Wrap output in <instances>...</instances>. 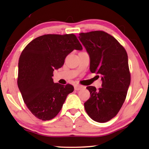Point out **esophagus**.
<instances>
[{
  "instance_id": "1",
  "label": "esophagus",
  "mask_w": 149,
  "mask_h": 149,
  "mask_svg": "<svg viewBox=\"0 0 149 149\" xmlns=\"http://www.w3.org/2000/svg\"><path fill=\"white\" fill-rule=\"evenodd\" d=\"M82 88H84V87L81 86V85H75V86H74V89H75V90H76V91L81 90L82 89Z\"/></svg>"
}]
</instances>
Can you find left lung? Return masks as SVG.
Returning <instances> with one entry per match:
<instances>
[{"label": "left lung", "mask_w": 149, "mask_h": 149, "mask_svg": "<svg viewBox=\"0 0 149 149\" xmlns=\"http://www.w3.org/2000/svg\"><path fill=\"white\" fill-rule=\"evenodd\" d=\"M78 38L89 55L91 72L99 74L102 82L99 90L87 87L91 97L84 103L85 111L95 122H107L120 111L130 87L127 54L114 37L104 31L81 33Z\"/></svg>", "instance_id": "left-lung-1"}]
</instances>
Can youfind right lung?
<instances>
[{
  "label": "right lung",
  "instance_id": "obj_1",
  "mask_svg": "<svg viewBox=\"0 0 149 149\" xmlns=\"http://www.w3.org/2000/svg\"><path fill=\"white\" fill-rule=\"evenodd\" d=\"M82 49L74 34H49L35 38L22 51L17 85L25 104L35 117L50 120L61 110L74 88L70 84L64 86L54 83L53 72L62 66L73 50Z\"/></svg>",
  "mask_w": 149,
  "mask_h": 149
}]
</instances>
